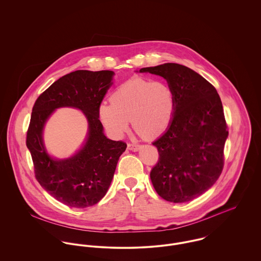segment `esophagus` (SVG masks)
I'll return each mask as SVG.
<instances>
[{"mask_svg": "<svg viewBox=\"0 0 261 261\" xmlns=\"http://www.w3.org/2000/svg\"><path fill=\"white\" fill-rule=\"evenodd\" d=\"M128 149L132 151H138L141 148V145L134 144V143H128Z\"/></svg>", "mask_w": 261, "mask_h": 261, "instance_id": "1", "label": "esophagus"}]
</instances>
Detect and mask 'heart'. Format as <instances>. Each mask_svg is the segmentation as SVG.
I'll use <instances>...</instances> for the list:
<instances>
[{"instance_id":"obj_1","label":"heart","mask_w":261,"mask_h":261,"mask_svg":"<svg viewBox=\"0 0 261 261\" xmlns=\"http://www.w3.org/2000/svg\"><path fill=\"white\" fill-rule=\"evenodd\" d=\"M174 111L175 94L168 83L134 77L117 88L111 102L99 106V117L113 137L128 131L131 119L134 129L150 139L165 131Z\"/></svg>"}]
</instances>
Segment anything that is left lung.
<instances>
[{
	"mask_svg": "<svg viewBox=\"0 0 261 261\" xmlns=\"http://www.w3.org/2000/svg\"><path fill=\"white\" fill-rule=\"evenodd\" d=\"M139 72L163 77L175 94L173 118L153 142L159 160L150 172L152 184L166 201L188 202L206 192L223 169L228 130L220 97L201 75L180 64Z\"/></svg>",
	"mask_w": 261,
	"mask_h": 261,
	"instance_id": "1",
	"label": "left lung"
}]
</instances>
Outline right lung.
Listing matches in <instances>:
<instances>
[{
    "instance_id": "1",
    "label": "right lung",
    "mask_w": 261,
    "mask_h": 261,
    "mask_svg": "<svg viewBox=\"0 0 261 261\" xmlns=\"http://www.w3.org/2000/svg\"><path fill=\"white\" fill-rule=\"evenodd\" d=\"M114 72L78 70L61 77L36 100L26 144L40 185L55 199L74 208L99 202L106 194L121 154L127 144L108 139L99 120V106L112 85ZM80 109L88 118L86 143L67 160L52 159L41 134L45 121L57 108Z\"/></svg>"
}]
</instances>
